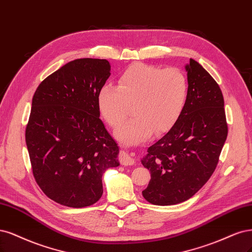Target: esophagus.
<instances>
[{"mask_svg": "<svg viewBox=\"0 0 252 252\" xmlns=\"http://www.w3.org/2000/svg\"><path fill=\"white\" fill-rule=\"evenodd\" d=\"M119 160H120L121 164H123V166H132V164L134 163V159L132 156L125 151L120 152Z\"/></svg>", "mask_w": 252, "mask_h": 252, "instance_id": "obj_1", "label": "esophagus"}]
</instances>
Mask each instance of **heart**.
Here are the masks:
<instances>
[{
    "mask_svg": "<svg viewBox=\"0 0 252 252\" xmlns=\"http://www.w3.org/2000/svg\"><path fill=\"white\" fill-rule=\"evenodd\" d=\"M189 94L186 74L180 68L135 63L118 79V86L105 85L98 94L101 116L112 128L122 124L133 106L134 117L117 130L124 142L148 137L153 129L166 131L176 123Z\"/></svg>",
    "mask_w": 252,
    "mask_h": 252,
    "instance_id": "b5f03b06",
    "label": "heart"
}]
</instances>
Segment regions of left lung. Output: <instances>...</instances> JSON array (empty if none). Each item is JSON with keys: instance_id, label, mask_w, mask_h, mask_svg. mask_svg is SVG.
<instances>
[{"instance_id": "8db88e82", "label": "left lung", "mask_w": 252, "mask_h": 252, "mask_svg": "<svg viewBox=\"0 0 252 252\" xmlns=\"http://www.w3.org/2000/svg\"><path fill=\"white\" fill-rule=\"evenodd\" d=\"M186 68L185 109L142 159L151 173L143 196L155 205L177 204L194 196L215 172L228 133L219 84L194 59Z\"/></svg>"}]
</instances>
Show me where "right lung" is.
Masks as SVG:
<instances>
[{
    "label": "right lung",
    "mask_w": 252,
    "mask_h": 252,
    "mask_svg": "<svg viewBox=\"0 0 252 252\" xmlns=\"http://www.w3.org/2000/svg\"><path fill=\"white\" fill-rule=\"evenodd\" d=\"M109 70L105 59H76L34 93L25 132L32 173L45 195L62 205L96 203L103 173L120 164L118 144L99 118L98 94Z\"/></svg>",
    "instance_id": "right-lung-1"
}]
</instances>
